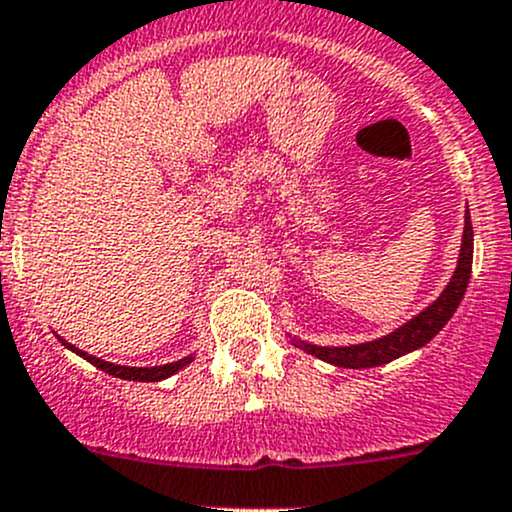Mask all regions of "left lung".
<instances>
[{"instance_id":"obj_1","label":"left lung","mask_w":512,"mask_h":512,"mask_svg":"<svg viewBox=\"0 0 512 512\" xmlns=\"http://www.w3.org/2000/svg\"><path fill=\"white\" fill-rule=\"evenodd\" d=\"M471 263H473V226L471 212L466 207V217H463V236H461V251H458L456 271H453L449 286L439 293L434 303L426 305L421 313H416L412 320L399 325L389 335L377 337L370 342H357V345H313L300 337L291 335V342L298 350L308 352V355L318 357V360L328 362V365L345 367V370H367V367L387 365V362L397 360V357L409 355V352L421 350L429 340L444 330L451 315L461 305L463 295H466L468 278H471Z\"/></svg>"}]
</instances>
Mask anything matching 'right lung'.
I'll return each mask as SVG.
<instances>
[{"mask_svg": "<svg viewBox=\"0 0 512 512\" xmlns=\"http://www.w3.org/2000/svg\"><path fill=\"white\" fill-rule=\"evenodd\" d=\"M59 337V335H56ZM61 345L68 347L71 352H76L78 357H83V360L91 362L93 367H98V370L113 374V377H120V379H128V382H162V379L172 377V374H177L182 367H187L189 362L194 360V355H187L182 357V360L177 362H167V365H155V367H128V365H113V362H105L100 360V357H93L88 355V352L78 350L76 345H71V342H66L63 337H59Z\"/></svg>", "mask_w": 512, "mask_h": 512, "instance_id": "1", "label": "right lung"}]
</instances>
